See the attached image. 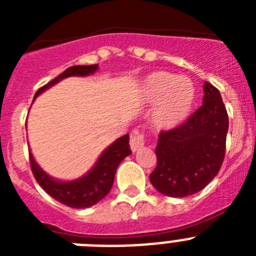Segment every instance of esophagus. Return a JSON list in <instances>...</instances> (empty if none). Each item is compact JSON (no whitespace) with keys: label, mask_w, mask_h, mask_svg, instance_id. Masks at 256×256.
Returning <instances> with one entry per match:
<instances>
[{"label":"esophagus","mask_w":256,"mask_h":256,"mask_svg":"<svg viewBox=\"0 0 256 256\" xmlns=\"http://www.w3.org/2000/svg\"><path fill=\"white\" fill-rule=\"evenodd\" d=\"M144 136L142 133H134V134L130 137V148H132L133 152H136L137 150L144 148Z\"/></svg>","instance_id":"obj_1"}]
</instances>
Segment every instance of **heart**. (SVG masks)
<instances>
[{"instance_id":"b5f03b06","label":"heart","mask_w":256,"mask_h":256,"mask_svg":"<svg viewBox=\"0 0 256 256\" xmlns=\"http://www.w3.org/2000/svg\"><path fill=\"white\" fill-rule=\"evenodd\" d=\"M148 102H156L152 120L160 128L177 126L188 115L194 100L191 83L166 72H154L144 83Z\"/></svg>"}]
</instances>
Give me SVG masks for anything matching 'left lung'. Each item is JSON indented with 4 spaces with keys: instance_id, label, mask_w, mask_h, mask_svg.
<instances>
[{
    "instance_id": "8db88e82",
    "label": "left lung",
    "mask_w": 256,
    "mask_h": 256,
    "mask_svg": "<svg viewBox=\"0 0 256 256\" xmlns=\"http://www.w3.org/2000/svg\"><path fill=\"white\" fill-rule=\"evenodd\" d=\"M204 104L186 120L162 130L150 174L152 186L170 198L194 195L218 174L226 155L228 114L218 88L204 84Z\"/></svg>"
}]
</instances>
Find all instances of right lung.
<instances>
[{"mask_svg":"<svg viewBox=\"0 0 256 256\" xmlns=\"http://www.w3.org/2000/svg\"><path fill=\"white\" fill-rule=\"evenodd\" d=\"M98 65H76L70 66L65 70L64 73L52 79L51 82L40 87L36 96L42 94L44 90L50 88L55 83L60 82L61 79L68 78L73 76H90L94 73ZM130 136L126 134L119 140L110 144L108 148L100 156V159L97 160L92 170L84 177L79 180H73V182H58V180H52L48 177L42 169L34 162L32 154H29V162H30L32 173L34 176L36 180L38 182L42 188L48 194L51 198H55L56 201L61 204L66 205L70 208H90L92 205L97 204L98 201L102 200L108 195L114 183L115 172H116L118 165L120 164L122 160L132 154L130 148Z\"/></svg>","mask_w":256,"mask_h":256,"instance_id":"add662e5","label":"right lung"}]
</instances>
